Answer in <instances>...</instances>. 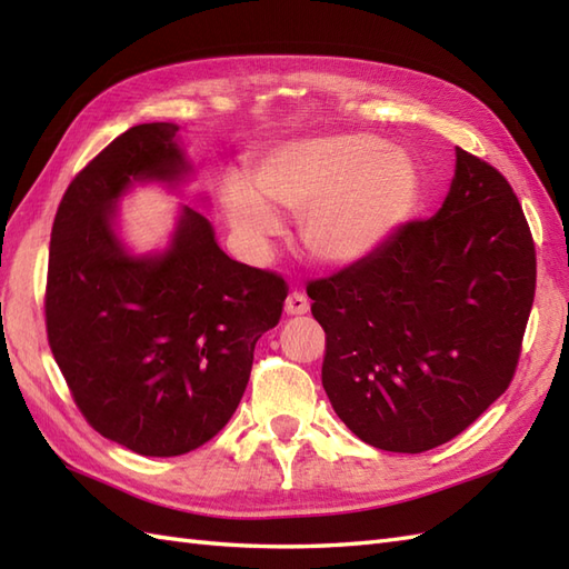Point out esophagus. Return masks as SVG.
Returning a JSON list of instances; mask_svg holds the SVG:
<instances>
[{
  "label": "esophagus",
  "instance_id": "obj_1",
  "mask_svg": "<svg viewBox=\"0 0 569 569\" xmlns=\"http://www.w3.org/2000/svg\"><path fill=\"white\" fill-rule=\"evenodd\" d=\"M310 310L308 306V298L303 293H291L286 298V316H306V312Z\"/></svg>",
  "mask_w": 569,
  "mask_h": 569
}]
</instances>
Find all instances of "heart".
<instances>
[{
	"mask_svg": "<svg viewBox=\"0 0 569 569\" xmlns=\"http://www.w3.org/2000/svg\"><path fill=\"white\" fill-rule=\"evenodd\" d=\"M251 182L227 176V222L251 251L283 234L281 214L300 217V239L318 263L352 269L389 244L416 208L418 173L408 156L371 134L288 141L251 166Z\"/></svg>",
	"mask_w": 569,
	"mask_h": 569,
	"instance_id": "heart-1",
	"label": "heart"
}]
</instances>
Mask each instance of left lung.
I'll use <instances>...</instances> for the list:
<instances>
[{"mask_svg": "<svg viewBox=\"0 0 569 569\" xmlns=\"http://www.w3.org/2000/svg\"><path fill=\"white\" fill-rule=\"evenodd\" d=\"M430 220L377 257L308 286L325 345L322 386L359 440L426 452L509 389L536 293V247L497 168L455 149Z\"/></svg>", "mask_w": 569, "mask_h": 569, "instance_id": "8db88e82", "label": "left lung"}]
</instances>
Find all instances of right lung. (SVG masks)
Segmentation results:
<instances>
[{"instance_id": "obj_1", "label": "right lung", "mask_w": 569, "mask_h": 569, "mask_svg": "<svg viewBox=\"0 0 569 569\" xmlns=\"http://www.w3.org/2000/svg\"><path fill=\"white\" fill-rule=\"evenodd\" d=\"M178 129L131 127L94 156L58 204L48 253V345L70 393L94 430L143 457L186 455L227 426L288 296L283 278L229 259L188 204L163 249L137 253L119 234L131 190L188 183Z\"/></svg>"}]
</instances>
